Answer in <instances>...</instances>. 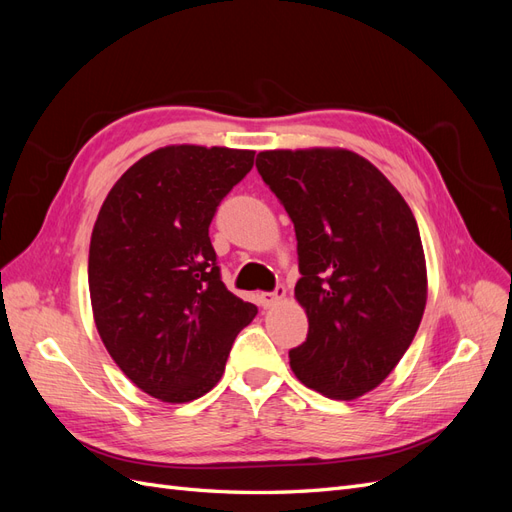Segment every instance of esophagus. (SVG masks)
I'll use <instances>...</instances> for the list:
<instances>
[{
  "label": "esophagus",
  "mask_w": 512,
  "mask_h": 512,
  "mask_svg": "<svg viewBox=\"0 0 512 512\" xmlns=\"http://www.w3.org/2000/svg\"><path fill=\"white\" fill-rule=\"evenodd\" d=\"M284 297H286V288H284V284H277L273 292H262L260 297H258V301H260V305H262V307L269 309V307H273L275 303H280Z\"/></svg>",
  "instance_id": "1"
}]
</instances>
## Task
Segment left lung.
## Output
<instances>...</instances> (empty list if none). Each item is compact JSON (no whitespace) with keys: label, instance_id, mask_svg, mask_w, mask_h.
I'll list each match as a JSON object with an SVG mask.
<instances>
[{"label":"left lung","instance_id":"left-lung-1","mask_svg":"<svg viewBox=\"0 0 512 512\" xmlns=\"http://www.w3.org/2000/svg\"><path fill=\"white\" fill-rule=\"evenodd\" d=\"M256 168L294 224L307 339L288 352L305 386L354 399L391 374L427 301L425 254L408 203L346 149L260 151Z\"/></svg>","mask_w":512,"mask_h":512}]
</instances>
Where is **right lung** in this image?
I'll return each instance as SVG.
<instances>
[{
	"label": "right lung",
	"mask_w": 512,
	"mask_h": 512,
	"mask_svg": "<svg viewBox=\"0 0 512 512\" xmlns=\"http://www.w3.org/2000/svg\"><path fill=\"white\" fill-rule=\"evenodd\" d=\"M254 151L173 145L132 164L108 192L89 245V294L113 361L168 404L209 393L256 305L232 294L209 226Z\"/></svg>",
	"instance_id": "obj_1"
}]
</instances>
